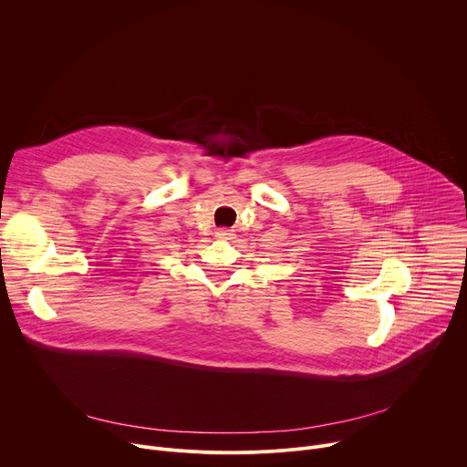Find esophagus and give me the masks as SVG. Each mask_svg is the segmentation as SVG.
Returning a JSON list of instances; mask_svg holds the SVG:
<instances>
[{
    "label": "esophagus",
    "instance_id": "esophagus-1",
    "mask_svg": "<svg viewBox=\"0 0 467 467\" xmlns=\"http://www.w3.org/2000/svg\"><path fill=\"white\" fill-rule=\"evenodd\" d=\"M216 236H218L220 240H231V238H234V233H233L231 229H218V231H216Z\"/></svg>",
    "mask_w": 467,
    "mask_h": 467
}]
</instances>
